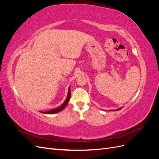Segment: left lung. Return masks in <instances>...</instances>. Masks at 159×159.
<instances>
[{"mask_svg":"<svg viewBox=\"0 0 159 159\" xmlns=\"http://www.w3.org/2000/svg\"><path fill=\"white\" fill-rule=\"evenodd\" d=\"M122 108H123V107H121V108H120V109H117V111H119V110H120V109H122Z\"/></svg>","mask_w":159,"mask_h":159,"instance_id":"8db88e82","label":"left lung"}]
</instances>
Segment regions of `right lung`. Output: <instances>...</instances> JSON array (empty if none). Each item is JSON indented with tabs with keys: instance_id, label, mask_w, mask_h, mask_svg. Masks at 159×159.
Here are the masks:
<instances>
[{
	"instance_id": "right-lung-1",
	"label": "right lung",
	"mask_w": 159,
	"mask_h": 159,
	"mask_svg": "<svg viewBox=\"0 0 159 159\" xmlns=\"http://www.w3.org/2000/svg\"><path fill=\"white\" fill-rule=\"evenodd\" d=\"M70 96H71V91H70V87L69 89H68V95H67L66 99L65 100V102H64L63 104H62L61 105H60V106L59 107L54 109H52V110H50V111H48L42 112V113H46V114H54V113H58V112L61 111L63 110V109L66 107V105H68V102H69V100H70Z\"/></svg>"
}]
</instances>
